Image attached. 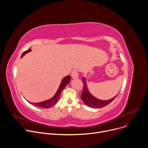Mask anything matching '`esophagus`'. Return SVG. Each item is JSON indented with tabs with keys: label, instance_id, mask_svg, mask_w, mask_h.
<instances>
[{
	"label": "esophagus",
	"instance_id": "esophagus-1",
	"mask_svg": "<svg viewBox=\"0 0 148 148\" xmlns=\"http://www.w3.org/2000/svg\"><path fill=\"white\" fill-rule=\"evenodd\" d=\"M71 77L73 78H76L78 77V72L77 70H74L71 73Z\"/></svg>",
	"mask_w": 148,
	"mask_h": 148
}]
</instances>
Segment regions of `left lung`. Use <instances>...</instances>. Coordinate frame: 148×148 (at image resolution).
I'll return each instance as SVG.
<instances>
[{
	"label": "left lung",
	"instance_id": "left-lung-1",
	"mask_svg": "<svg viewBox=\"0 0 148 148\" xmlns=\"http://www.w3.org/2000/svg\"><path fill=\"white\" fill-rule=\"evenodd\" d=\"M82 82H83V90L82 92L81 95V98L82 101L87 105L88 107L94 108H102L103 107L106 105L110 103L112 101H114V99L116 97L115 96L113 98L106 100V101H102L97 99L94 97H93L88 91L87 86V83L86 81L85 78H82Z\"/></svg>",
	"mask_w": 148,
	"mask_h": 148
}]
</instances>
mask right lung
<instances>
[{"label":"right lung","mask_w":148,"mask_h":148,"mask_svg":"<svg viewBox=\"0 0 148 148\" xmlns=\"http://www.w3.org/2000/svg\"><path fill=\"white\" fill-rule=\"evenodd\" d=\"M30 51H31V49L30 48L29 50L24 51L23 53V54H22V56H21V57H22L25 54H26L28 52H30ZM70 79H71L70 75H67V76H66V77H64V78L62 79L57 92H56V95L52 98H51L50 99H49V100H47V101H43V102H38V103H32V102H30L29 101H28V102L30 103L33 104L34 106L38 107H40V108H50V107L54 106V105L58 101V99L60 98V95L62 91L63 90V89H64V87L70 82Z\"/></svg>","instance_id":"obj_1"}]
</instances>
